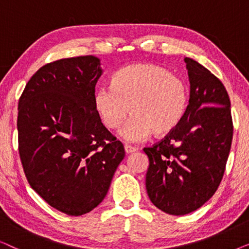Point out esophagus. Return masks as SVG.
Instances as JSON below:
<instances>
[{
  "label": "esophagus",
  "instance_id": "obj_1",
  "mask_svg": "<svg viewBox=\"0 0 249 249\" xmlns=\"http://www.w3.org/2000/svg\"><path fill=\"white\" fill-rule=\"evenodd\" d=\"M124 151L127 154H130V153H134L137 151V148L134 147V146H131V145H124Z\"/></svg>",
  "mask_w": 249,
  "mask_h": 249
}]
</instances>
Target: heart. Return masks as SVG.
I'll list each match as a JSON object with an SVG mask.
<instances>
[{
  "label": "heart",
  "instance_id": "b5f03b06",
  "mask_svg": "<svg viewBox=\"0 0 249 249\" xmlns=\"http://www.w3.org/2000/svg\"><path fill=\"white\" fill-rule=\"evenodd\" d=\"M189 94L185 81L165 68L138 63L122 68L112 85L98 87L94 107L105 127L114 130L132 115L121 129L125 141L138 142L153 132L164 135L182 120Z\"/></svg>",
  "mask_w": 249,
  "mask_h": 249
}]
</instances>
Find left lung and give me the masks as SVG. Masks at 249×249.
I'll list each match as a JSON object with an SVG mask.
<instances>
[{"label":"left lung","instance_id":"1","mask_svg":"<svg viewBox=\"0 0 249 249\" xmlns=\"http://www.w3.org/2000/svg\"><path fill=\"white\" fill-rule=\"evenodd\" d=\"M190 97L179 124L151 147L146 190L151 202L171 215L204 205L219 188L232 142L230 98L205 67L185 57Z\"/></svg>","mask_w":249,"mask_h":249}]
</instances>
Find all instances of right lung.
<instances>
[{"label": "right lung", "instance_id": "right-lung-1", "mask_svg": "<svg viewBox=\"0 0 249 249\" xmlns=\"http://www.w3.org/2000/svg\"><path fill=\"white\" fill-rule=\"evenodd\" d=\"M100 59L56 60L36 71L18 104V148L29 185L60 212L79 216L107 194L124 158L94 107Z\"/></svg>", "mask_w": 249, "mask_h": 249}]
</instances>
